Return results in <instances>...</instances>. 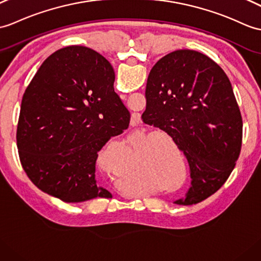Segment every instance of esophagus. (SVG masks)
<instances>
[{"label":"esophagus","mask_w":261,"mask_h":261,"mask_svg":"<svg viewBox=\"0 0 261 261\" xmlns=\"http://www.w3.org/2000/svg\"><path fill=\"white\" fill-rule=\"evenodd\" d=\"M131 120H132V123H133V124H136V123H138V122H139V120H140V117H139V114H138V113H133V114H132V118H131Z\"/></svg>","instance_id":"obj_1"}]
</instances>
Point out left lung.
Masks as SVG:
<instances>
[{
    "instance_id": "left-lung-1",
    "label": "left lung",
    "mask_w": 261,
    "mask_h": 261,
    "mask_svg": "<svg viewBox=\"0 0 261 261\" xmlns=\"http://www.w3.org/2000/svg\"><path fill=\"white\" fill-rule=\"evenodd\" d=\"M145 99L143 122L171 136L189 163L190 188L174 203L214 195L233 170L242 141L241 114L225 72L202 53L173 51L151 69Z\"/></svg>"
}]
</instances>
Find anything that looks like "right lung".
<instances>
[{
  "label": "right lung",
  "mask_w": 261,
  "mask_h": 261,
  "mask_svg": "<svg viewBox=\"0 0 261 261\" xmlns=\"http://www.w3.org/2000/svg\"><path fill=\"white\" fill-rule=\"evenodd\" d=\"M114 77L100 53L71 45L51 54L30 82L16 141L24 171L43 192L72 203L112 198L98 185L95 161L110 138L129 126Z\"/></svg>",
  "instance_id": "add662e5"
}]
</instances>
